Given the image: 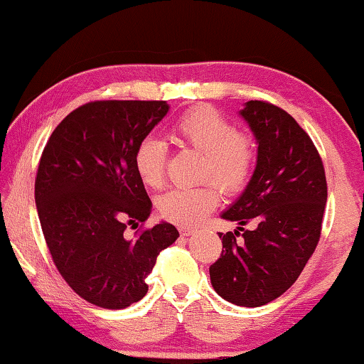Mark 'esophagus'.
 <instances>
[{
  "mask_svg": "<svg viewBox=\"0 0 364 364\" xmlns=\"http://www.w3.org/2000/svg\"><path fill=\"white\" fill-rule=\"evenodd\" d=\"M178 230H181L182 235H192V233L197 232L193 227H181V228H178Z\"/></svg>",
  "mask_w": 364,
  "mask_h": 364,
  "instance_id": "esophagus-1",
  "label": "esophagus"
}]
</instances>
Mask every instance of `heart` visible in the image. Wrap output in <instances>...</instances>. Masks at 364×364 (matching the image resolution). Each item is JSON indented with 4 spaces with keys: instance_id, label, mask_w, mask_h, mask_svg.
<instances>
[{
    "instance_id": "b5f03b06",
    "label": "heart",
    "mask_w": 364,
    "mask_h": 364,
    "mask_svg": "<svg viewBox=\"0 0 364 364\" xmlns=\"http://www.w3.org/2000/svg\"><path fill=\"white\" fill-rule=\"evenodd\" d=\"M172 136L181 146L203 154L198 176L203 182L164 193L159 198V212L168 222L191 227L218 205V186L227 193L247 187L258 162V146L250 132L238 131L230 119L210 106L183 112L173 124ZM134 167L146 186L161 188L166 183L164 144L152 136L144 137L134 151Z\"/></svg>"
}]
</instances>
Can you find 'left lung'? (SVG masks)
Wrapping results in <instances>:
<instances>
[{
	"label": "left lung",
	"instance_id": "1",
	"mask_svg": "<svg viewBox=\"0 0 364 364\" xmlns=\"http://www.w3.org/2000/svg\"><path fill=\"white\" fill-rule=\"evenodd\" d=\"M242 116L258 142V162L242 197L223 212L242 233H220L212 287L238 306H262L282 296L320 242L328 186L320 152L282 107L248 101ZM252 223L247 231L243 225ZM241 238L238 239L237 237Z\"/></svg>",
	"mask_w": 364,
	"mask_h": 364
}]
</instances>
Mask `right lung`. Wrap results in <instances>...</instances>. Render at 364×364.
Here are the masks:
<instances>
[{
	"instance_id": "right-lung-1",
	"label": "right lung",
	"mask_w": 364,
	"mask_h": 364,
	"mask_svg": "<svg viewBox=\"0 0 364 364\" xmlns=\"http://www.w3.org/2000/svg\"><path fill=\"white\" fill-rule=\"evenodd\" d=\"M167 111L166 101L82 104L39 159L34 198L44 240L68 285L96 306L121 310L142 300L157 255L178 237L171 223L144 227L151 198L134 167L137 144Z\"/></svg>"
}]
</instances>
